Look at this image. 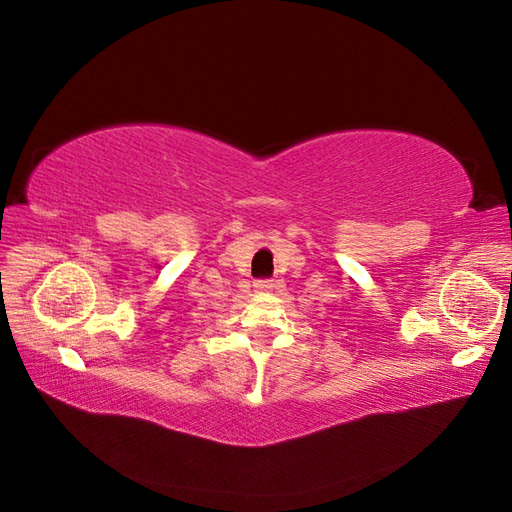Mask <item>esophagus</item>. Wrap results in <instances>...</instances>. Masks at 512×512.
I'll list each match as a JSON object with an SVG mask.
<instances>
[{
  "label": "esophagus",
  "mask_w": 512,
  "mask_h": 512,
  "mask_svg": "<svg viewBox=\"0 0 512 512\" xmlns=\"http://www.w3.org/2000/svg\"><path fill=\"white\" fill-rule=\"evenodd\" d=\"M254 286H256V290H260V292L273 290V282H271V280H260V282H256Z\"/></svg>",
  "instance_id": "esophagus-1"
}]
</instances>
